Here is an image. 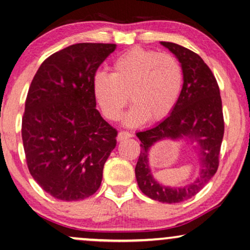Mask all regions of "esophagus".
Masks as SVG:
<instances>
[{
    "label": "esophagus",
    "instance_id": "1",
    "mask_svg": "<svg viewBox=\"0 0 250 250\" xmlns=\"http://www.w3.org/2000/svg\"><path fill=\"white\" fill-rule=\"evenodd\" d=\"M131 137H132V135L128 131H120L118 133L117 139H118V142H122V140L129 139V138H131Z\"/></svg>",
    "mask_w": 250,
    "mask_h": 250
}]
</instances>
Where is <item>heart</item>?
I'll list each match as a JSON object with an SVG mask.
<instances>
[{"label": "heart", "instance_id": "obj_1", "mask_svg": "<svg viewBox=\"0 0 250 250\" xmlns=\"http://www.w3.org/2000/svg\"><path fill=\"white\" fill-rule=\"evenodd\" d=\"M184 69L175 56L133 47L115 60L112 73L96 72L93 94L107 120L117 121L128 100L125 125L159 122L173 111L184 87ZM129 97H127V95Z\"/></svg>", "mask_w": 250, "mask_h": 250}]
</instances>
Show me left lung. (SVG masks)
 Here are the masks:
<instances>
[{"label":"left lung","instance_id":"1","mask_svg":"<svg viewBox=\"0 0 250 250\" xmlns=\"http://www.w3.org/2000/svg\"><path fill=\"white\" fill-rule=\"evenodd\" d=\"M181 63L184 87L177 105L167 118L145 131L137 132L140 155L135 172L138 187L146 196L161 203H181L199 192L213 178L219 167V155L224 133L222 101L216 79L198 54L180 45L161 42ZM185 140L197 142L200 175L184 188L160 184L150 171L148 153L163 140Z\"/></svg>","mask_w":250,"mask_h":250}]
</instances>
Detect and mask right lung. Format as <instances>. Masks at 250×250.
<instances>
[{"mask_svg":"<svg viewBox=\"0 0 250 250\" xmlns=\"http://www.w3.org/2000/svg\"><path fill=\"white\" fill-rule=\"evenodd\" d=\"M115 44L79 43L42 63L28 90L23 149L35 181L54 198L85 199L97 191L117 146V130L96 110L93 78Z\"/></svg>","mask_w":250,"mask_h":250,"instance_id":"obj_1","label":"right lung"}]
</instances>
